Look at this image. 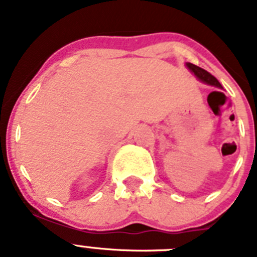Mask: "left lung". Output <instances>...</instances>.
Masks as SVG:
<instances>
[{"mask_svg":"<svg viewBox=\"0 0 257 257\" xmlns=\"http://www.w3.org/2000/svg\"><path fill=\"white\" fill-rule=\"evenodd\" d=\"M185 67H187L188 69H189L190 72H192V73L197 77V79H198V81H201V82L206 83V85L213 86V87L222 88V86L220 85L219 81H217V79L215 78L212 74L208 73L207 70L202 69V68L197 67V65H194V64H192V63H185Z\"/></svg>","mask_w":257,"mask_h":257,"instance_id":"obj_1","label":"left lung"}]
</instances>
